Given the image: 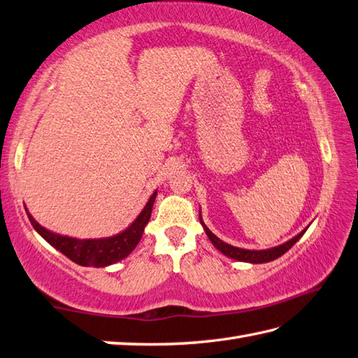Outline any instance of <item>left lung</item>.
I'll list each match as a JSON object with an SVG mask.
<instances>
[{"label": "left lung", "instance_id": "8db88e82", "mask_svg": "<svg viewBox=\"0 0 358 358\" xmlns=\"http://www.w3.org/2000/svg\"><path fill=\"white\" fill-rule=\"evenodd\" d=\"M200 223L203 229H205L206 236L209 237V241H211V243L214 245V247L220 251L222 255H225L231 259H236V261H241V262H250V264H265V262H270V261H275V259L281 257L285 251H289L293 245H295L301 237H303V234L307 231L303 229L301 231L299 234H296L293 239L287 241L281 245H278V247H273V248H268V250H245V248H237V247H233V245H229L227 242L220 241L219 237H217L215 234H213L211 231H209V228L203 223V219H201V214H200Z\"/></svg>", "mask_w": 358, "mask_h": 358}]
</instances>
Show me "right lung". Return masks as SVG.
<instances>
[{"mask_svg": "<svg viewBox=\"0 0 358 358\" xmlns=\"http://www.w3.org/2000/svg\"><path fill=\"white\" fill-rule=\"evenodd\" d=\"M157 199V191L150 195V199L147 200L143 211L138 214V217L133 220L130 225L122 229L121 233L110 237H101V239H77V237L63 236L54 231H49L45 227H41L40 223L34 219L31 213H26L29 220L32 223L34 229L43 237V239L52 245L55 250H59L62 255L71 259L73 262L82 265V267H108L111 264H116L122 261L124 257H127L133 250L136 248L144 233V228L150 220L153 203Z\"/></svg>", "mask_w": 358, "mask_h": 358, "instance_id": "1", "label": "right lung"}]
</instances>
